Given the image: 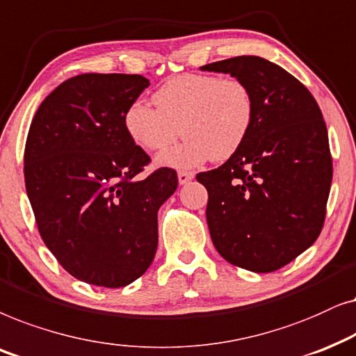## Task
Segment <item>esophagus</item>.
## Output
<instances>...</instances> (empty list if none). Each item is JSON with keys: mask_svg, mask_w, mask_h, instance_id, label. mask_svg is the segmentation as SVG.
<instances>
[{"mask_svg": "<svg viewBox=\"0 0 356 356\" xmlns=\"http://www.w3.org/2000/svg\"><path fill=\"white\" fill-rule=\"evenodd\" d=\"M177 179H179V184L184 186V184H188L193 179V174L188 172V170H179L177 172Z\"/></svg>", "mask_w": 356, "mask_h": 356, "instance_id": "obj_1", "label": "esophagus"}]
</instances>
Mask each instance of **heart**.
<instances>
[{"instance_id": "obj_1", "label": "heart", "mask_w": 356, "mask_h": 356, "mask_svg": "<svg viewBox=\"0 0 356 356\" xmlns=\"http://www.w3.org/2000/svg\"><path fill=\"white\" fill-rule=\"evenodd\" d=\"M153 102L135 101L123 113V127L135 145L146 151H164L159 164L193 168L210 158H231L248 138L255 104L250 88L238 78L215 74H181L154 92ZM181 131L179 132L178 130Z\"/></svg>"}]
</instances>
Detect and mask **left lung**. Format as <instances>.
<instances>
[{
	"instance_id": "1",
	"label": "left lung",
	"mask_w": 356,
	"mask_h": 356,
	"mask_svg": "<svg viewBox=\"0 0 356 356\" xmlns=\"http://www.w3.org/2000/svg\"><path fill=\"white\" fill-rule=\"evenodd\" d=\"M244 81L255 112L248 138L218 169L197 174L207 187L213 244L236 267H285L321 234L332 184L327 127L316 99L295 76L260 56L202 66Z\"/></svg>"
}]
</instances>
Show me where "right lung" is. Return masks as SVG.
I'll list each match as a JSON object with an SVG mask.
<instances>
[{
	"label": "right lung",
	"mask_w": 356,
	"mask_h": 356,
	"mask_svg": "<svg viewBox=\"0 0 356 356\" xmlns=\"http://www.w3.org/2000/svg\"><path fill=\"white\" fill-rule=\"evenodd\" d=\"M148 86L140 74L73 76L31 123L24 179L37 227L61 267L89 285L127 286L148 270L158 210L177 188L169 168L136 177L151 159L123 113Z\"/></svg>",
	"instance_id": "1"
}]
</instances>
